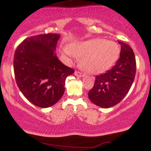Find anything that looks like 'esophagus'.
<instances>
[{"mask_svg": "<svg viewBox=\"0 0 151 151\" xmlns=\"http://www.w3.org/2000/svg\"><path fill=\"white\" fill-rule=\"evenodd\" d=\"M74 74H75L76 76H77V77H82L84 76V74H83L82 72H79V71H76V72H74Z\"/></svg>", "mask_w": 151, "mask_h": 151, "instance_id": "obj_1", "label": "esophagus"}]
</instances>
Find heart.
<instances>
[{"mask_svg": "<svg viewBox=\"0 0 151 151\" xmlns=\"http://www.w3.org/2000/svg\"><path fill=\"white\" fill-rule=\"evenodd\" d=\"M71 52L81 58V65L88 72L98 74L109 69L119 58L120 48L116 42L96 38L87 42L74 44Z\"/></svg>", "mask_w": 151, "mask_h": 151, "instance_id": "obj_1", "label": "heart"}]
</instances>
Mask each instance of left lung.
Segmentation results:
<instances>
[{"label":"left lung","instance_id":"8db88e82","mask_svg":"<svg viewBox=\"0 0 151 151\" xmlns=\"http://www.w3.org/2000/svg\"><path fill=\"white\" fill-rule=\"evenodd\" d=\"M119 42L120 58L111 70L96 76L88 93L91 101L102 108L114 106L125 97L136 75V62L132 48L122 41Z\"/></svg>","mask_w":151,"mask_h":151}]
</instances>
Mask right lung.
Instances as JSON below:
<instances>
[{
	"instance_id": "1",
	"label": "right lung",
	"mask_w": 151,
	"mask_h": 151,
	"mask_svg": "<svg viewBox=\"0 0 151 151\" xmlns=\"http://www.w3.org/2000/svg\"><path fill=\"white\" fill-rule=\"evenodd\" d=\"M60 37L47 33L27 37L15 52L13 69L17 85L29 101L41 108L52 106L61 99L66 78L74 72L55 54Z\"/></svg>"
}]
</instances>
